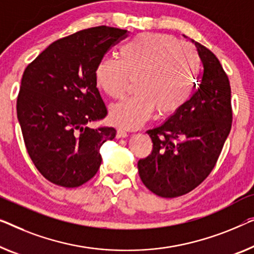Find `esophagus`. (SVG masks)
<instances>
[{
	"instance_id": "1",
	"label": "esophagus",
	"mask_w": 254,
	"mask_h": 254,
	"mask_svg": "<svg viewBox=\"0 0 254 254\" xmlns=\"http://www.w3.org/2000/svg\"><path fill=\"white\" fill-rule=\"evenodd\" d=\"M126 136H127V131L123 129V128H118V129H117V137L121 138V137H126Z\"/></svg>"
}]
</instances>
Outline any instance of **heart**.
Returning <instances> with one entry per match:
<instances>
[{
	"mask_svg": "<svg viewBox=\"0 0 254 254\" xmlns=\"http://www.w3.org/2000/svg\"><path fill=\"white\" fill-rule=\"evenodd\" d=\"M117 58L98 62L94 79L111 98L120 97L135 79L136 94L110 108V118L118 126L139 127L156 108L160 115H171L190 100L200 67L190 43L164 33H139L119 48Z\"/></svg>",
	"mask_w": 254,
	"mask_h": 254,
	"instance_id": "1",
	"label": "heart"
}]
</instances>
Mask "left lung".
I'll use <instances>...</instances> for the list:
<instances>
[{"instance_id": "1", "label": "left lung", "mask_w": 254, "mask_h": 254, "mask_svg": "<svg viewBox=\"0 0 254 254\" xmlns=\"http://www.w3.org/2000/svg\"><path fill=\"white\" fill-rule=\"evenodd\" d=\"M191 41L204 66L199 87L166 123L146 131L152 151L137 163L144 186L164 198L183 196L207 178L233 123L228 75L211 50Z\"/></svg>"}]
</instances>
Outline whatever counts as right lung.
I'll return each instance as SVG.
<instances>
[{
  "label": "right lung",
  "mask_w": 254,
  "mask_h": 254,
  "mask_svg": "<svg viewBox=\"0 0 254 254\" xmlns=\"http://www.w3.org/2000/svg\"><path fill=\"white\" fill-rule=\"evenodd\" d=\"M127 36L97 26L62 38L25 68L17 117L33 164L54 185L75 188L101 166L100 148L116 129L87 126L108 115L94 79L98 62Z\"/></svg>",
  "instance_id": "right-lung-1"
}]
</instances>
